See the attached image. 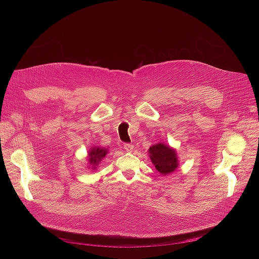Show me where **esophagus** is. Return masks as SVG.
Returning <instances> with one entry per match:
<instances>
[{"label":"esophagus","instance_id":"1","mask_svg":"<svg viewBox=\"0 0 259 259\" xmlns=\"http://www.w3.org/2000/svg\"><path fill=\"white\" fill-rule=\"evenodd\" d=\"M124 150H125L127 153H131V152H133V150H134V145L131 144V143H125V144H124Z\"/></svg>","mask_w":259,"mask_h":259}]
</instances>
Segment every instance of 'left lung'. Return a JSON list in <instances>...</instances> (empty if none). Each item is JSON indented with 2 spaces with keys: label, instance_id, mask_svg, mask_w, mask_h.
Returning <instances> with one entry per match:
<instances>
[{
  "label": "left lung",
  "instance_id": "obj_1",
  "mask_svg": "<svg viewBox=\"0 0 259 259\" xmlns=\"http://www.w3.org/2000/svg\"><path fill=\"white\" fill-rule=\"evenodd\" d=\"M149 154L152 163L163 175L170 174L178 167L176 151L163 142L152 145L149 150Z\"/></svg>",
  "mask_w": 259,
  "mask_h": 259
}]
</instances>
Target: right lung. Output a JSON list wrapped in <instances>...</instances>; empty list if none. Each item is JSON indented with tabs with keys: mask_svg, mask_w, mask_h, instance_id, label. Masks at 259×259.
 Here are the masks:
<instances>
[{
	"mask_svg": "<svg viewBox=\"0 0 259 259\" xmlns=\"http://www.w3.org/2000/svg\"><path fill=\"white\" fill-rule=\"evenodd\" d=\"M108 153L107 149H104V147L100 146H93L91 147V150L88 153V162L91 165V169L94 170L100 163V161L105 158L106 154Z\"/></svg>",
	"mask_w": 259,
	"mask_h": 259,
	"instance_id": "right-lung-1",
	"label": "right lung"
}]
</instances>
